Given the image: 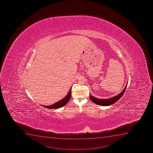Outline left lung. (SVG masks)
Instances as JSON below:
<instances>
[{
	"instance_id": "8db88e82",
	"label": "left lung",
	"mask_w": 153,
	"mask_h": 153,
	"mask_svg": "<svg viewBox=\"0 0 153 153\" xmlns=\"http://www.w3.org/2000/svg\"><path fill=\"white\" fill-rule=\"evenodd\" d=\"M127 84L126 85L125 87L124 90H123L122 92L120 93L118 95L116 96L115 97H112L109 99H100L96 98L93 97L92 96H90V98L91 101L94 102L95 104L98 105H101V106H109L110 105L113 104L115 102H116L118 100H119L121 97L123 95L125 91L126 88H127Z\"/></svg>"
}]
</instances>
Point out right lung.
Listing matches in <instances>:
<instances>
[{
    "instance_id": "right-lung-1",
    "label": "right lung",
    "mask_w": 153,
    "mask_h": 153,
    "mask_svg": "<svg viewBox=\"0 0 153 153\" xmlns=\"http://www.w3.org/2000/svg\"><path fill=\"white\" fill-rule=\"evenodd\" d=\"M71 88L72 87L70 88L68 94L63 99H62V100H60L59 101L57 102L50 106H44V105H42V106L46 108H48V109H57V108H59L62 107L63 106H65V105L67 103L69 102L70 99L71 98Z\"/></svg>"
}]
</instances>
